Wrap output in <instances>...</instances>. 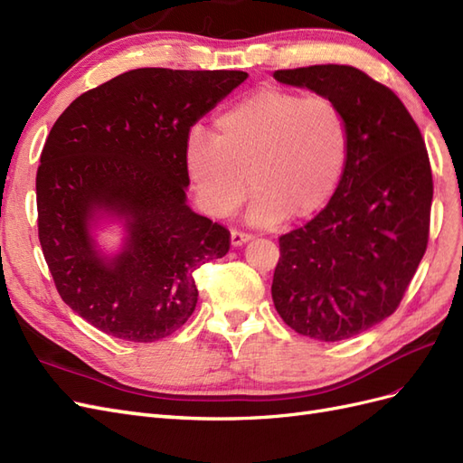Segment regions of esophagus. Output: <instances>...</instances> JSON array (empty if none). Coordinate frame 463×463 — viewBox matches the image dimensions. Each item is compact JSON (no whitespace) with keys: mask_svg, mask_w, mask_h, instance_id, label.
Returning <instances> with one entry per match:
<instances>
[{"mask_svg":"<svg viewBox=\"0 0 463 463\" xmlns=\"http://www.w3.org/2000/svg\"><path fill=\"white\" fill-rule=\"evenodd\" d=\"M250 240H253V237H250L249 233L237 232V230L232 232V245H233V247H241V245H245V243L250 241Z\"/></svg>","mask_w":463,"mask_h":463,"instance_id":"obj_1","label":"esophagus"}]
</instances>
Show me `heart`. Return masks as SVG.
Instances as JSON below:
<instances>
[{"instance_id":"obj_1","label":"heart","mask_w":463,"mask_h":463,"mask_svg":"<svg viewBox=\"0 0 463 463\" xmlns=\"http://www.w3.org/2000/svg\"><path fill=\"white\" fill-rule=\"evenodd\" d=\"M349 150L344 111L326 96L262 87L189 133L185 170L210 216L226 218L257 197L247 220L272 228L317 214L338 189Z\"/></svg>"}]
</instances>
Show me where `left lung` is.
Masks as SVG:
<instances>
[{
	"instance_id": "obj_1",
	"label": "left lung",
	"mask_w": 463,
	"mask_h": 463,
	"mask_svg": "<svg viewBox=\"0 0 463 463\" xmlns=\"http://www.w3.org/2000/svg\"><path fill=\"white\" fill-rule=\"evenodd\" d=\"M344 111L347 162L326 208L279 237L278 315L298 334L340 342L400 305L429 241L432 175L421 131L400 98L349 65L274 71Z\"/></svg>"
}]
</instances>
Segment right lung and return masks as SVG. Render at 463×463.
<instances>
[{
	"instance_id": "right-lung-1",
	"label": "right lung",
	"mask_w": 463,
	"mask_h": 463,
	"mask_svg": "<svg viewBox=\"0 0 463 463\" xmlns=\"http://www.w3.org/2000/svg\"><path fill=\"white\" fill-rule=\"evenodd\" d=\"M249 75L143 67L80 94L53 123L36 174L38 237L61 299L98 330L156 342L197 307L193 272L230 232L187 204L189 131ZM119 222L108 254L96 231Z\"/></svg>"
}]
</instances>
